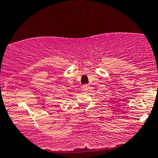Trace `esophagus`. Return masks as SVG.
Wrapping results in <instances>:
<instances>
[{
    "label": "esophagus",
    "mask_w": 158,
    "mask_h": 158,
    "mask_svg": "<svg viewBox=\"0 0 158 158\" xmlns=\"http://www.w3.org/2000/svg\"><path fill=\"white\" fill-rule=\"evenodd\" d=\"M89 89V86L88 84H84V86H83V87H82V89L84 90V91H85V92L88 91Z\"/></svg>",
    "instance_id": "1"
}]
</instances>
